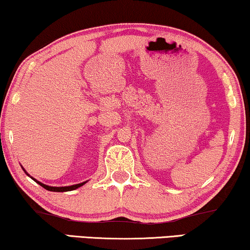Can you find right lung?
Here are the masks:
<instances>
[{
    "label": "right lung",
    "mask_w": 250,
    "mask_h": 250,
    "mask_svg": "<svg viewBox=\"0 0 250 250\" xmlns=\"http://www.w3.org/2000/svg\"><path fill=\"white\" fill-rule=\"evenodd\" d=\"M36 182H37V180H36ZM37 183H38L39 185H41L42 187H44L45 189L50 190V191H68V190H74V189H77V188H79L80 186H82L83 184H85V182H84V183L77 184V185L67 186V187H52V186H47V185H45V184H42V183H39V182H37Z\"/></svg>",
    "instance_id": "obj_1"
}]
</instances>
